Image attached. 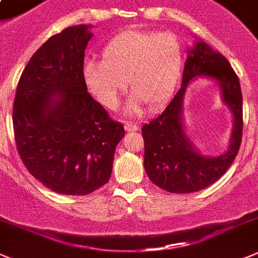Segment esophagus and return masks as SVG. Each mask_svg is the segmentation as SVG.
I'll use <instances>...</instances> for the list:
<instances>
[{"label": "esophagus", "instance_id": "1", "mask_svg": "<svg viewBox=\"0 0 258 258\" xmlns=\"http://www.w3.org/2000/svg\"><path fill=\"white\" fill-rule=\"evenodd\" d=\"M139 129V126L137 124L132 121H125V131L126 132H137Z\"/></svg>", "mask_w": 258, "mask_h": 258}]
</instances>
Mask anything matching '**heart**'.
Listing matches in <instances>:
<instances>
[{"label":"heart","instance_id":"heart-1","mask_svg":"<svg viewBox=\"0 0 258 258\" xmlns=\"http://www.w3.org/2000/svg\"><path fill=\"white\" fill-rule=\"evenodd\" d=\"M183 62V46L175 34L126 30L106 44L102 61L86 63L83 75L89 93L107 108L116 107L127 80L133 93L126 110L138 113L145 103L156 108L171 96Z\"/></svg>","mask_w":258,"mask_h":258}]
</instances>
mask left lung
<instances>
[{
	"label": "left lung",
	"instance_id": "left-lung-1",
	"mask_svg": "<svg viewBox=\"0 0 258 258\" xmlns=\"http://www.w3.org/2000/svg\"><path fill=\"white\" fill-rule=\"evenodd\" d=\"M197 75L216 80L223 99L231 107L234 127L228 153L216 158L197 153L185 136L181 121L182 97L187 83ZM243 134V101L239 79L229 61L209 44L197 42L189 51L181 88L164 112L142 126L145 169L153 184L170 193H193L219 180L238 155Z\"/></svg>",
	"mask_w": 258,
	"mask_h": 258
}]
</instances>
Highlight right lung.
I'll return each mask as SVG.
<instances>
[{
	"label": "right lung",
	"instance_id": "right-lung-1",
	"mask_svg": "<svg viewBox=\"0 0 258 258\" xmlns=\"http://www.w3.org/2000/svg\"><path fill=\"white\" fill-rule=\"evenodd\" d=\"M91 37L87 25L52 35L23 70L14 100L21 161L60 195L86 196L105 185L125 134L121 122L87 92L83 66Z\"/></svg>",
	"mask_w": 258,
	"mask_h": 258
}]
</instances>
